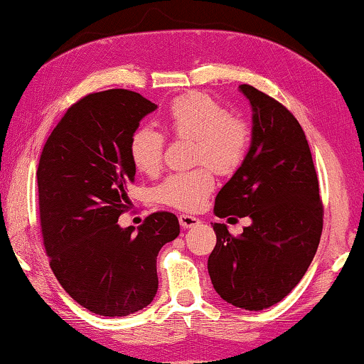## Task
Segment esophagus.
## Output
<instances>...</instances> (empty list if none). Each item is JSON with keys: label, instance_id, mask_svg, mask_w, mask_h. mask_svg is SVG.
I'll return each instance as SVG.
<instances>
[{"label": "esophagus", "instance_id": "esophagus-1", "mask_svg": "<svg viewBox=\"0 0 364 364\" xmlns=\"http://www.w3.org/2000/svg\"><path fill=\"white\" fill-rule=\"evenodd\" d=\"M178 223H181V227L183 228H192L200 223L197 217L193 215H187V213H182V215H178Z\"/></svg>", "mask_w": 364, "mask_h": 364}]
</instances>
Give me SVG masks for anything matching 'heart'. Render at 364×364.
Here are the masks:
<instances>
[{"mask_svg":"<svg viewBox=\"0 0 364 364\" xmlns=\"http://www.w3.org/2000/svg\"><path fill=\"white\" fill-rule=\"evenodd\" d=\"M164 124L176 139H193V162L202 166L164 178L157 187L159 200L177 210H198L215 187L211 168L222 176L235 172L250 151L252 129L245 119L230 114L227 106L203 92L173 99ZM164 149L166 137L154 127H137L129 139L132 166L146 176L161 171Z\"/></svg>","mask_w":364,"mask_h":364,"instance_id":"1","label":"heart"}]
</instances>
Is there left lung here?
Segmentation results:
<instances>
[{
    "instance_id": "obj_1",
    "label": "left lung",
    "mask_w": 364,
    "mask_h": 364,
    "mask_svg": "<svg viewBox=\"0 0 364 364\" xmlns=\"http://www.w3.org/2000/svg\"><path fill=\"white\" fill-rule=\"evenodd\" d=\"M253 109L245 161L217 193V217H250L233 237L213 223L217 243L208 275L227 303L248 311L282 301L315 257L323 230V202L310 146L296 117L268 94L242 84Z\"/></svg>"
}]
</instances>
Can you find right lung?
<instances>
[{"label":"right lung","mask_w":364,"mask_h":364,"mask_svg":"<svg viewBox=\"0 0 364 364\" xmlns=\"http://www.w3.org/2000/svg\"><path fill=\"white\" fill-rule=\"evenodd\" d=\"M156 104L127 89L79 99L44 144L38 177L39 222L49 267L66 293L101 316H127L157 293V255L181 233L171 212L119 227L136 177L129 139Z\"/></svg>","instance_id":"obj_1"}]
</instances>
